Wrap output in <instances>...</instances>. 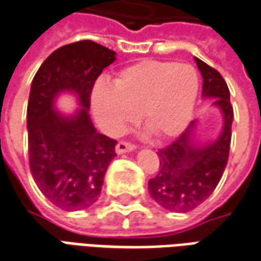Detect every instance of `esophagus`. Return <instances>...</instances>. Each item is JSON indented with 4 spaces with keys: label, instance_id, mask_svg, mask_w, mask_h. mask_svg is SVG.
Listing matches in <instances>:
<instances>
[{
    "label": "esophagus",
    "instance_id": "1",
    "mask_svg": "<svg viewBox=\"0 0 261 261\" xmlns=\"http://www.w3.org/2000/svg\"><path fill=\"white\" fill-rule=\"evenodd\" d=\"M134 149H136V145H133L130 142H125V141H120L116 145V153L117 155H121V153H125V152H131V150Z\"/></svg>",
    "mask_w": 261,
    "mask_h": 261
}]
</instances>
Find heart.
Here are the masks:
<instances>
[{
  "label": "heart",
  "instance_id": "obj_1",
  "mask_svg": "<svg viewBox=\"0 0 261 261\" xmlns=\"http://www.w3.org/2000/svg\"><path fill=\"white\" fill-rule=\"evenodd\" d=\"M199 76L191 65L141 61L116 74L113 86L98 83L91 92L96 123L109 136H120L140 113L158 138L182 133L192 119Z\"/></svg>",
  "mask_w": 261,
  "mask_h": 261
}]
</instances>
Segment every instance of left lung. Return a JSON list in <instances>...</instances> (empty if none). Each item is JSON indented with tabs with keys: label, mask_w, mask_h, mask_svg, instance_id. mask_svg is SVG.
Segmentation results:
<instances>
[{
	"label": "left lung",
	"mask_w": 261,
	"mask_h": 261,
	"mask_svg": "<svg viewBox=\"0 0 261 261\" xmlns=\"http://www.w3.org/2000/svg\"><path fill=\"white\" fill-rule=\"evenodd\" d=\"M195 62L203 77L202 96L213 99L212 105L220 109L223 128L217 140L202 145L194 141L196 120L191 121L177 140L158 152L159 171L148 182L150 198L162 207L179 213L194 210L212 195L227 166L231 145L233 109L227 83L199 58Z\"/></svg>",
	"instance_id": "obj_1"
}]
</instances>
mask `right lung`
Returning a JSON list of instances; mask_svg holds the SVG:
<instances>
[{
    "label": "right lung",
    "mask_w": 261,
    "mask_h": 261,
    "mask_svg": "<svg viewBox=\"0 0 261 261\" xmlns=\"http://www.w3.org/2000/svg\"><path fill=\"white\" fill-rule=\"evenodd\" d=\"M116 52L90 40L58 48L32 82L28 105L29 163L42 195L63 210L90 207L99 198L117 141L92 124L90 96ZM62 92L74 93L81 109L63 115L55 108Z\"/></svg>",
    "instance_id": "obj_1"
}]
</instances>
